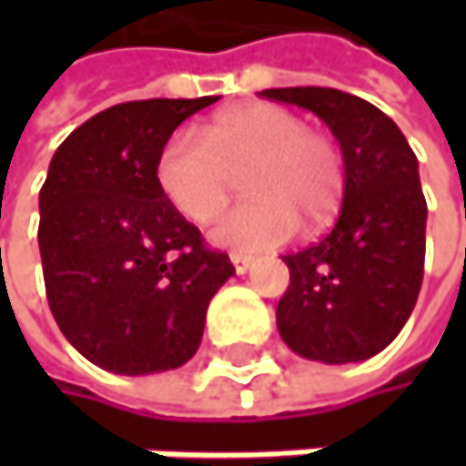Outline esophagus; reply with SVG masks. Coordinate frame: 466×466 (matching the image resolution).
I'll list each match as a JSON object with an SVG mask.
<instances>
[{
    "label": "esophagus",
    "instance_id": "obj_1",
    "mask_svg": "<svg viewBox=\"0 0 466 466\" xmlns=\"http://www.w3.org/2000/svg\"><path fill=\"white\" fill-rule=\"evenodd\" d=\"M232 264L234 269H237V275H245L248 269H250V256H245V253H232Z\"/></svg>",
    "mask_w": 466,
    "mask_h": 466
}]
</instances>
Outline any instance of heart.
I'll return each mask as SVG.
<instances>
[{"instance_id": "heart-1", "label": "heart", "mask_w": 466, "mask_h": 466, "mask_svg": "<svg viewBox=\"0 0 466 466\" xmlns=\"http://www.w3.org/2000/svg\"><path fill=\"white\" fill-rule=\"evenodd\" d=\"M242 175L248 194L210 232L216 245L264 250L286 242L305 221L319 229L337 213L345 164L337 142L272 102L218 113L202 129L175 132L156 158V183L167 202L194 224L213 221Z\"/></svg>"}]
</instances>
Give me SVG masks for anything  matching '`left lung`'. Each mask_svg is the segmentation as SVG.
I'll return each instance as SVG.
<instances>
[{
  "label": "left lung",
  "instance_id": "left-lung-1",
  "mask_svg": "<svg viewBox=\"0 0 466 466\" xmlns=\"http://www.w3.org/2000/svg\"><path fill=\"white\" fill-rule=\"evenodd\" d=\"M261 96L316 113L345 164L334 229L283 256L291 280L275 310L278 331L310 361H364L402 331L419 299L426 253L419 158L386 113L353 94L297 86Z\"/></svg>",
  "mask_w": 466,
  "mask_h": 466
}]
</instances>
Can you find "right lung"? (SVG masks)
Returning <instances> with one entry per match:
<instances>
[{
    "instance_id": "right-lung-1",
    "label": "right lung",
    "mask_w": 466,
    "mask_h": 466,
    "mask_svg": "<svg viewBox=\"0 0 466 466\" xmlns=\"http://www.w3.org/2000/svg\"><path fill=\"white\" fill-rule=\"evenodd\" d=\"M218 96L142 99L77 127L40 188V256L50 313L96 367L150 375L186 364L208 305L234 275L156 183L172 132Z\"/></svg>"
}]
</instances>
